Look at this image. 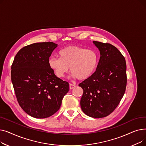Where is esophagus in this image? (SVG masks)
<instances>
[{"label": "esophagus", "mask_w": 146, "mask_h": 146, "mask_svg": "<svg viewBox=\"0 0 146 146\" xmlns=\"http://www.w3.org/2000/svg\"><path fill=\"white\" fill-rule=\"evenodd\" d=\"M76 85H74V84H72V83H70V85H69V87H70V89H72L74 88H76Z\"/></svg>", "instance_id": "1"}]
</instances>
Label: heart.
I'll list each match as a JSON object with an SVG mask.
<instances>
[{
  "label": "heart",
  "mask_w": 146,
  "mask_h": 146,
  "mask_svg": "<svg viewBox=\"0 0 146 146\" xmlns=\"http://www.w3.org/2000/svg\"><path fill=\"white\" fill-rule=\"evenodd\" d=\"M59 56L50 57L48 64L60 78L64 77L70 67L71 73L78 79H86L94 73L98 65L97 54L79 46H67L59 52Z\"/></svg>",
  "instance_id": "b5f03b06"
}]
</instances>
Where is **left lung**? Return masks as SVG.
<instances>
[{
    "instance_id": "left-lung-1",
    "label": "left lung",
    "mask_w": 146,
    "mask_h": 146,
    "mask_svg": "<svg viewBox=\"0 0 146 146\" xmlns=\"http://www.w3.org/2000/svg\"><path fill=\"white\" fill-rule=\"evenodd\" d=\"M100 51L96 71L79 86L83 90L80 100L83 112L100 118L109 115L123 97L127 86L125 59L115 46L94 41Z\"/></svg>"
}]
</instances>
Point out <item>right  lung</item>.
<instances>
[{"mask_svg": "<svg viewBox=\"0 0 146 146\" xmlns=\"http://www.w3.org/2000/svg\"><path fill=\"white\" fill-rule=\"evenodd\" d=\"M57 47L52 42L25 46L15 56L11 67V80L17 101L29 115L48 118L60 108L69 84L57 78L48 64Z\"/></svg>", "mask_w": 146, "mask_h": 146, "instance_id": "right-lung-1", "label": "right lung"}]
</instances>
